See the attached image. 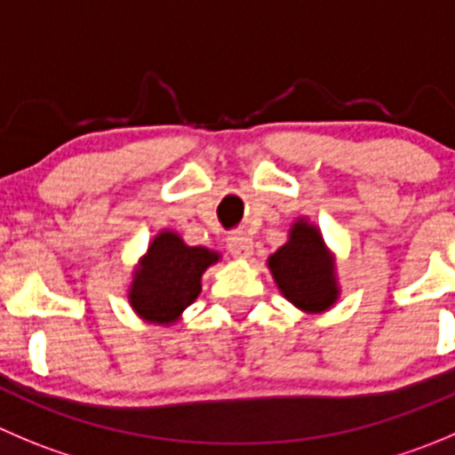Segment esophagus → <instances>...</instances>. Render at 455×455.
Segmentation results:
<instances>
[{
  "label": "esophagus",
  "mask_w": 455,
  "mask_h": 455,
  "mask_svg": "<svg viewBox=\"0 0 455 455\" xmlns=\"http://www.w3.org/2000/svg\"><path fill=\"white\" fill-rule=\"evenodd\" d=\"M228 250L239 259H248L252 254V239L245 232H235L228 236Z\"/></svg>",
  "instance_id": "1"
}]
</instances>
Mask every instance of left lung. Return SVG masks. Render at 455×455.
Segmentation results:
<instances>
[{
    "instance_id": "obj_1",
    "label": "left lung",
    "mask_w": 455,
    "mask_h": 455,
    "mask_svg": "<svg viewBox=\"0 0 455 455\" xmlns=\"http://www.w3.org/2000/svg\"><path fill=\"white\" fill-rule=\"evenodd\" d=\"M281 295L304 313H323L339 297L335 259L323 243L322 232L299 219L290 228L288 243L267 259Z\"/></svg>"
}]
</instances>
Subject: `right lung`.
Listing matches in <instances>:
<instances>
[{"label":"right lung","instance_id":"obj_1","mask_svg":"<svg viewBox=\"0 0 455 455\" xmlns=\"http://www.w3.org/2000/svg\"><path fill=\"white\" fill-rule=\"evenodd\" d=\"M219 252L185 245L176 232L163 230L149 243L133 270L129 304L138 317L151 323H174L201 295V276Z\"/></svg>","mask_w":455,"mask_h":455}]
</instances>
